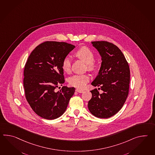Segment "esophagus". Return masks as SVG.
I'll use <instances>...</instances> for the list:
<instances>
[{
	"instance_id": "obj_1",
	"label": "esophagus",
	"mask_w": 155,
	"mask_h": 155,
	"mask_svg": "<svg viewBox=\"0 0 155 155\" xmlns=\"http://www.w3.org/2000/svg\"><path fill=\"white\" fill-rule=\"evenodd\" d=\"M76 92H78V93H83V90H80V89H76Z\"/></svg>"
}]
</instances>
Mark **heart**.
Here are the masks:
<instances>
[{
  "label": "heart",
  "mask_w": 155,
  "mask_h": 155,
  "mask_svg": "<svg viewBox=\"0 0 155 155\" xmlns=\"http://www.w3.org/2000/svg\"><path fill=\"white\" fill-rule=\"evenodd\" d=\"M76 56L86 63L89 69L93 70L96 68L94 61L95 56L90 48L84 47L80 48L75 53ZM72 59L69 57H65L63 59L62 67L65 72H69L71 69ZM90 77L86 74H76L69 78V83L71 86L79 88H82L89 81Z\"/></svg>",
  "instance_id": "b5f03b06"
}]
</instances>
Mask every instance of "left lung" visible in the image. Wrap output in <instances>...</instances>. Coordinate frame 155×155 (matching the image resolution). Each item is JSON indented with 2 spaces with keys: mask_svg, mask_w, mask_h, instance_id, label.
I'll return each instance as SVG.
<instances>
[{
  "mask_svg": "<svg viewBox=\"0 0 155 155\" xmlns=\"http://www.w3.org/2000/svg\"><path fill=\"white\" fill-rule=\"evenodd\" d=\"M91 43L102 61L98 74L91 84L100 86L103 93L100 94L97 88L91 91L92 97L88 107L93 116L107 118L124 106L129 91L130 71L124 54L116 45L106 41Z\"/></svg>",
  "mask_w": 155,
  "mask_h": 155,
  "instance_id": "left-lung-1",
  "label": "left lung"
}]
</instances>
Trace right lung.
<instances>
[{"mask_svg": "<svg viewBox=\"0 0 155 155\" xmlns=\"http://www.w3.org/2000/svg\"><path fill=\"white\" fill-rule=\"evenodd\" d=\"M74 48L65 42L45 41L29 56L24 70L25 97L40 117L54 120L66 110L75 88L63 86L60 92L54 90L65 82L62 61Z\"/></svg>", "mask_w": 155, "mask_h": 155, "instance_id": "add662e5", "label": "right lung"}]
</instances>
